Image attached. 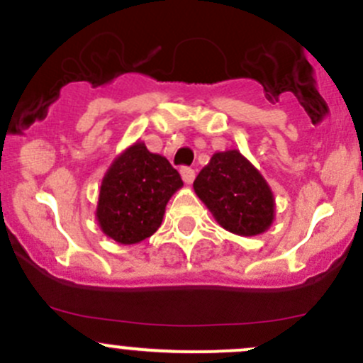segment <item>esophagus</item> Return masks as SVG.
Returning a JSON list of instances; mask_svg holds the SVG:
<instances>
[{
	"instance_id": "34e87169",
	"label": "esophagus",
	"mask_w": 363,
	"mask_h": 363,
	"mask_svg": "<svg viewBox=\"0 0 363 363\" xmlns=\"http://www.w3.org/2000/svg\"><path fill=\"white\" fill-rule=\"evenodd\" d=\"M181 175H182V179H184V182L186 184H191L193 181H195V170H193L191 167H182L181 168Z\"/></svg>"
}]
</instances>
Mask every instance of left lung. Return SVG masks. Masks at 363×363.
Returning a JSON list of instances; mask_svg holds the SVG:
<instances>
[{
	"instance_id": "obj_1",
	"label": "left lung",
	"mask_w": 363,
	"mask_h": 363,
	"mask_svg": "<svg viewBox=\"0 0 363 363\" xmlns=\"http://www.w3.org/2000/svg\"><path fill=\"white\" fill-rule=\"evenodd\" d=\"M219 225L237 235H258L274 219V196L265 179L239 151L216 152L193 182Z\"/></svg>"
}]
</instances>
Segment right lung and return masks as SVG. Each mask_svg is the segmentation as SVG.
<instances>
[{
  "mask_svg": "<svg viewBox=\"0 0 363 363\" xmlns=\"http://www.w3.org/2000/svg\"><path fill=\"white\" fill-rule=\"evenodd\" d=\"M182 186L167 158L135 144L108 168L96 218L104 233L121 244H137L160 228L170 196Z\"/></svg>",
  "mask_w": 363,
  "mask_h": 363,
  "instance_id": "add662e5",
  "label": "right lung"
}]
</instances>
